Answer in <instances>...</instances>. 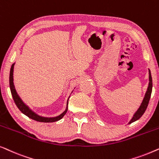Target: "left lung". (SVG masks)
I'll return each instance as SVG.
<instances>
[{"label": "left lung", "instance_id": "left-lung-1", "mask_svg": "<svg viewBox=\"0 0 159 159\" xmlns=\"http://www.w3.org/2000/svg\"><path fill=\"white\" fill-rule=\"evenodd\" d=\"M149 81H150V82H149L148 88V90L146 92V94H145V96L144 98V99H143V103H142V104H141L140 107L139 108L138 111H137L135 114H134L133 118H132V120L130 121L129 124L134 122V121H135L138 120V119H140V117L143 116V114L145 113V110H146V108L148 107V105L150 98H151V96L152 88H153L152 77H151V71H149Z\"/></svg>", "mask_w": 159, "mask_h": 159}]
</instances>
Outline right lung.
<instances>
[{"instance_id":"right-lung-1","label":"right lung","mask_w":159,"mask_h":159,"mask_svg":"<svg viewBox=\"0 0 159 159\" xmlns=\"http://www.w3.org/2000/svg\"><path fill=\"white\" fill-rule=\"evenodd\" d=\"M14 64H12L11 68V70H10L9 84H10V89H11V92L13 99H14V103H16V105L17 107H18L19 109L24 114L29 117V118L33 119V120L40 121V122H54V121H57L58 120H60L61 119H62L63 116H64L65 114H66L67 111V108L66 109V111L63 113V114L59 115V116L56 117H51V118H48V117H42V116H38V115L34 114V112H32L31 110H30L27 106H25V104L21 101L20 98L19 97V95H17L16 90H15L14 82H13V72H14ZM67 104H68V103H67Z\"/></svg>"}]
</instances>
